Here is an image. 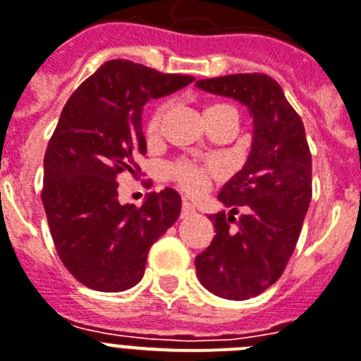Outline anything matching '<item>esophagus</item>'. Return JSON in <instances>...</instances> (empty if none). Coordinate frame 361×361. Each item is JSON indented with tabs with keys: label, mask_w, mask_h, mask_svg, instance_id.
Masks as SVG:
<instances>
[{
	"label": "esophagus",
	"mask_w": 361,
	"mask_h": 361,
	"mask_svg": "<svg viewBox=\"0 0 361 361\" xmlns=\"http://www.w3.org/2000/svg\"><path fill=\"white\" fill-rule=\"evenodd\" d=\"M195 214V207H193L192 202L184 201L183 202V214H180V217H190Z\"/></svg>",
	"instance_id": "34e87169"
}]
</instances>
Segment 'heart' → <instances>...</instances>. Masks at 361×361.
Instances as JSON below:
<instances>
[{"label":"heart","mask_w":361,"mask_h":361,"mask_svg":"<svg viewBox=\"0 0 361 361\" xmlns=\"http://www.w3.org/2000/svg\"><path fill=\"white\" fill-rule=\"evenodd\" d=\"M221 106H228V105H212V106H208V109H221ZM162 116H164V106H159V109L153 110V114H151V118L147 120L149 134H154L157 130H159ZM210 173H217V168L204 169L201 168V166H197V164H192V162H178L171 168V175H173V178L178 183V186L184 188L188 193H193V195H197V193H202L204 190H207Z\"/></svg>","instance_id":"b5f03b06"}]
</instances>
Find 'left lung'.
I'll use <instances>...</instances> for the list:
<instances>
[{"label":"left lung","instance_id":"1","mask_svg":"<svg viewBox=\"0 0 361 361\" xmlns=\"http://www.w3.org/2000/svg\"><path fill=\"white\" fill-rule=\"evenodd\" d=\"M199 90L245 105L252 118L251 151L243 168L221 188L225 207H245L236 221L212 214L216 236L195 258L199 282L210 293L245 300L284 273L312 201V154L302 120L281 85L266 73H236L195 82Z\"/></svg>","mask_w":361,"mask_h":361}]
</instances>
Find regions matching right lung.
I'll return each instance as SVG.
<instances>
[{"instance_id":"1","label":"right lung","mask_w":361,"mask_h":361,"mask_svg":"<svg viewBox=\"0 0 361 361\" xmlns=\"http://www.w3.org/2000/svg\"><path fill=\"white\" fill-rule=\"evenodd\" d=\"M193 77L160 73L130 61L105 62L62 109L44 157L42 202L56 252L80 284L125 291L142 281L147 252L180 216L173 188L144 204L118 201V175L136 173L147 153L142 112Z\"/></svg>"}]
</instances>
